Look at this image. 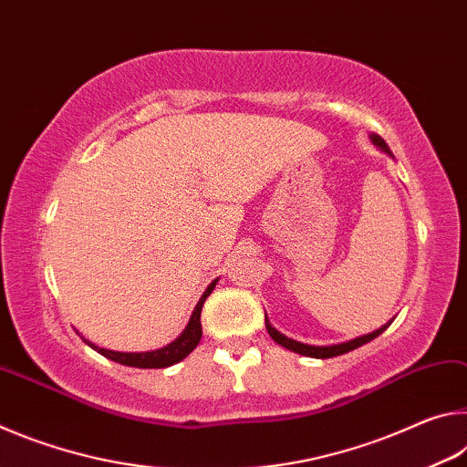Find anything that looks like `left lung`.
Here are the masks:
<instances>
[{"label": "left lung", "instance_id": "8db88e82", "mask_svg": "<svg viewBox=\"0 0 467 467\" xmlns=\"http://www.w3.org/2000/svg\"><path fill=\"white\" fill-rule=\"evenodd\" d=\"M370 140H373V144L381 148L383 152L393 156V154L389 152V148H387V144L383 141V138H379V136H375V133H373V136H370ZM389 326H391V321L387 323V326L375 329L373 334L354 337V339H350V342H344V344H334V346H309V344L296 342V339H290V337H286L284 334H280L278 329L270 326V321H267V317H265V329H267V334H270V337L274 339V342H278L280 346L288 348V350H292V352L303 354V357H311V358H334V357H339V354L350 352V350H354V348H358V346H362V344L370 342V339H375L377 336H381L383 331H385L387 327H389Z\"/></svg>", "mask_w": 467, "mask_h": 467}]
</instances>
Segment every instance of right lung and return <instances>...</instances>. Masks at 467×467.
Masks as SVG:
<instances>
[{"label":"right lung","mask_w":467,"mask_h":467,"mask_svg":"<svg viewBox=\"0 0 467 467\" xmlns=\"http://www.w3.org/2000/svg\"><path fill=\"white\" fill-rule=\"evenodd\" d=\"M216 282L218 280H214L208 288H205V292L200 298V303L195 305V309L192 313V319H189L187 327L183 329V334H181L175 342H171L169 346L158 348V350H152V352H115V350H107V348L94 346L92 342H88V339H84V342L90 348H94L99 354H102V357L119 362V365H125V367L164 368V367L177 365L179 360H183L187 354H192L193 348L200 344V339H202V321H200L202 306L205 303V298L210 296V292L216 288Z\"/></svg>","instance_id":"obj_1"}]
</instances>
